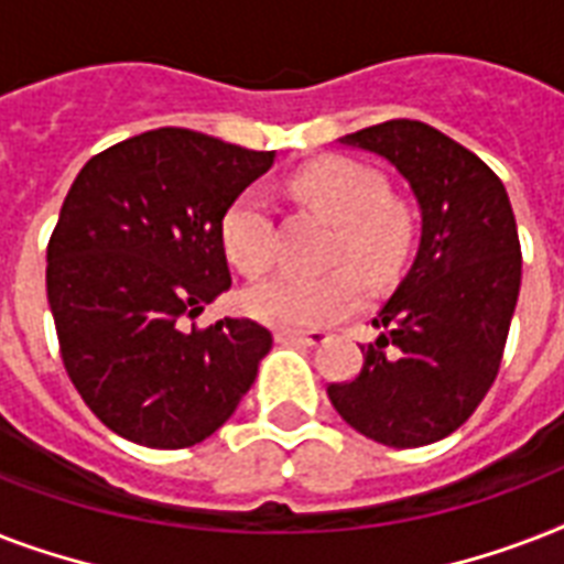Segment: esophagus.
I'll use <instances>...</instances> for the list:
<instances>
[{"mask_svg":"<svg viewBox=\"0 0 564 564\" xmlns=\"http://www.w3.org/2000/svg\"><path fill=\"white\" fill-rule=\"evenodd\" d=\"M274 343L278 345H322L327 343L325 330H286L278 327L274 330Z\"/></svg>","mask_w":564,"mask_h":564,"instance_id":"esophagus-1","label":"esophagus"}]
</instances>
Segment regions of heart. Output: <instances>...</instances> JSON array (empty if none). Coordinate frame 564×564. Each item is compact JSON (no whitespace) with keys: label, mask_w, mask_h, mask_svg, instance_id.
<instances>
[{"label":"heart","mask_w":564,"mask_h":564,"mask_svg":"<svg viewBox=\"0 0 564 564\" xmlns=\"http://www.w3.org/2000/svg\"><path fill=\"white\" fill-rule=\"evenodd\" d=\"M295 198L336 221L330 263H348L383 286L398 274L412 242L410 213L394 202L386 178L351 158H318L290 178ZM221 246L239 272L254 278L274 260L272 204L263 189L248 187L221 216ZM248 316L272 327L304 330L334 325L360 307V283L351 269L304 278L274 274L242 295Z\"/></svg>","instance_id":"obj_1"}]
</instances>
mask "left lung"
Listing matches in <instances>:
<instances>
[{"instance_id":"obj_1","label":"left lung","mask_w":564,"mask_h":564,"mask_svg":"<svg viewBox=\"0 0 564 564\" xmlns=\"http://www.w3.org/2000/svg\"><path fill=\"white\" fill-rule=\"evenodd\" d=\"M392 163L421 210V242L360 345L354 380L327 386L366 438L421 447L451 436L495 383L521 290V242L500 178L465 145L419 119L343 137Z\"/></svg>"}]
</instances>
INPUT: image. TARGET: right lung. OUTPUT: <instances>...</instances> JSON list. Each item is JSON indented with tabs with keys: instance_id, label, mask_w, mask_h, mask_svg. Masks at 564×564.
I'll list each match as a JSON object with an SVG mask.
<instances>
[{
	"instance_id": "add662e5",
	"label": "right lung",
	"mask_w": 564,
	"mask_h": 564,
	"mask_svg": "<svg viewBox=\"0 0 564 564\" xmlns=\"http://www.w3.org/2000/svg\"><path fill=\"white\" fill-rule=\"evenodd\" d=\"M274 163L187 128H158L90 158L46 248L64 369L117 436L178 451L242 401L272 334L251 318L187 327L230 286L221 216Z\"/></svg>"
}]
</instances>
